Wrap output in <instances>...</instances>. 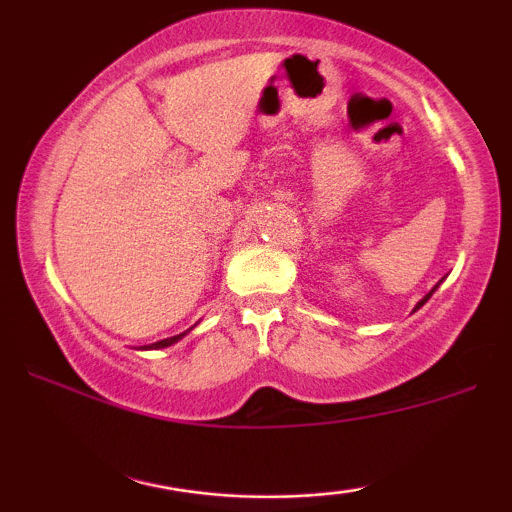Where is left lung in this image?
<instances>
[{"instance_id":"left-lung-1","label":"left lung","mask_w":512,"mask_h":512,"mask_svg":"<svg viewBox=\"0 0 512 512\" xmlns=\"http://www.w3.org/2000/svg\"><path fill=\"white\" fill-rule=\"evenodd\" d=\"M436 289H438V284H436V286H433V291H436ZM433 291H431V293H426V296H424V298H421V301H419V303H416V308H414V310H419V308H421V305H424V303L428 301V298H431V296H433Z\"/></svg>"}]
</instances>
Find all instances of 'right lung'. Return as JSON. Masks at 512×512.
I'll return each instance as SVG.
<instances>
[{
  "instance_id": "right-lung-1",
  "label": "right lung",
  "mask_w": 512,
  "mask_h": 512,
  "mask_svg": "<svg viewBox=\"0 0 512 512\" xmlns=\"http://www.w3.org/2000/svg\"><path fill=\"white\" fill-rule=\"evenodd\" d=\"M190 330H192V327H190ZM190 330H187V332H190ZM187 332H182V334H175V337H168V339H161V342H156V344L142 346V349H166V346H170V344H175V342H178V339H182V337H185V334H187Z\"/></svg>"
}]
</instances>
